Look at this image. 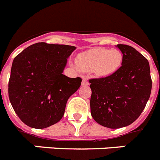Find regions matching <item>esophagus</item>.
Returning a JSON list of instances; mask_svg holds the SVG:
<instances>
[{
  "label": "esophagus",
  "mask_w": 160,
  "mask_h": 160,
  "mask_svg": "<svg viewBox=\"0 0 160 160\" xmlns=\"http://www.w3.org/2000/svg\"><path fill=\"white\" fill-rule=\"evenodd\" d=\"M82 86H88V85H89V82H88L86 78H82Z\"/></svg>",
  "instance_id": "obj_1"
}]
</instances>
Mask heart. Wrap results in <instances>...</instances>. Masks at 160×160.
<instances>
[{
  "label": "heart",
  "instance_id": "1",
  "mask_svg": "<svg viewBox=\"0 0 160 160\" xmlns=\"http://www.w3.org/2000/svg\"><path fill=\"white\" fill-rule=\"evenodd\" d=\"M122 58L119 50L95 48L78 54L76 64L82 71H93L98 76H107L121 67Z\"/></svg>",
  "mask_w": 160,
  "mask_h": 160
}]
</instances>
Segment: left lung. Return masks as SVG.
Here are the masks:
<instances>
[{
    "label": "left lung",
    "instance_id": "left-lung-1",
    "mask_svg": "<svg viewBox=\"0 0 160 160\" xmlns=\"http://www.w3.org/2000/svg\"><path fill=\"white\" fill-rule=\"evenodd\" d=\"M117 47L123 54L121 67L111 75L89 80L92 117L109 128L128 126L140 117L152 85L147 58L131 46Z\"/></svg>",
    "mask_w": 160,
    "mask_h": 160
}]
</instances>
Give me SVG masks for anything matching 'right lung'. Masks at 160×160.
Returning a JSON list of instances; mask_svg holds the SVG:
<instances>
[{
  "instance_id": "add662e5",
  "label": "right lung",
  "mask_w": 160,
  "mask_h": 160,
  "mask_svg": "<svg viewBox=\"0 0 160 160\" xmlns=\"http://www.w3.org/2000/svg\"><path fill=\"white\" fill-rule=\"evenodd\" d=\"M75 47L37 43L13 59L8 98L25 124L44 128L62 119L67 100L81 86V78L62 74L67 58Z\"/></svg>"
}]
</instances>
